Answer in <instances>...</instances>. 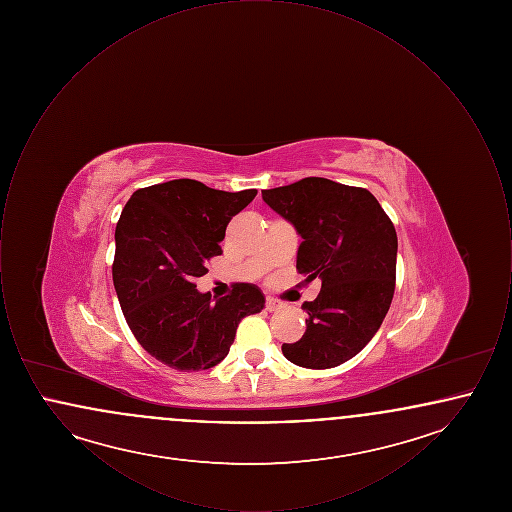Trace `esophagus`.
Instances as JSON below:
<instances>
[{"label":"esophagus","instance_id":"obj_1","mask_svg":"<svg viewBox=\"0 0 512 512\" xmlns=\"http://www.w3.org/2000/svg\"><path fill=\"white\" fill-rule=\"evenodd\" d=\"M267 311H276V309H280L282 307V301H278V299H274V297H267Z\"/></svg>","mask_w":512,"mask_h":512}]
</instances>
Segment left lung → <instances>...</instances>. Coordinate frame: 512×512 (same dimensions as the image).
<instances>
[{
  "mask_svg": "<svg viewBox=\"0 0 512 512\" xmlns=\"http://www.w3.org/2000/svg\"><path fill=\"white\" fill-rule=\"evenodd\" d=\"M263 201L303 238L297 272L305 284L322 282L317 299L303 303L305 334L282 345L284 357L315 370L353 359L374 338L393 299V222L365 188L318 176L263 190Z\"/></svg>",
  "mask_w": 512,
  "mask_h": 512,
  "instance_id": "1",
  "label": "left lung"
}]
</instances>
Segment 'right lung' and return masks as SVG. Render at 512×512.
Listing matches in <instances>:
<instances>
[{
    "label": "right lung",
    "instance_id": "add662e5",
    "mask_svg": "<svg viewBox=\"0 0 512 512\" xmlns=\"http://www.w3.org/2000/svg\"><path fill=\"white\" fill-rule=\"evenodd\" d=\"M257 190L222 192L180 178L136 190L115 230L113 284L134 338L151 357L182 372L219 365L242 318L261 313L265 295L238 282L211 301L195 278L220 255L232 217Z\"/></svg>",
    "mask_w": 512,
    "mask_h": 512
}]
</instances>
